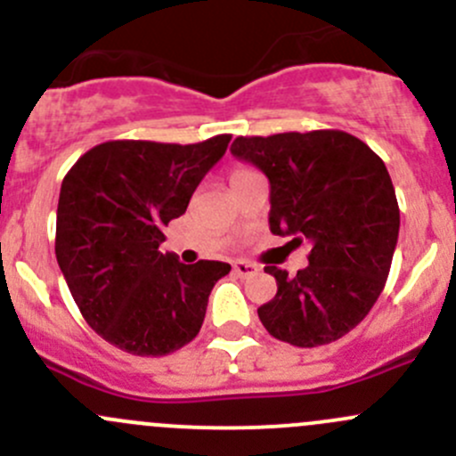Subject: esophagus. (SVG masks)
Returning <instances> with one entry per match:
<instances>
[{
  "instance_id": "esophagus-1",
  "label": "esophagus",
  "mask_w": 456,
  "mask_h": 456,
  "mask_svg": "<svg viewBox=\"0 0 456 456\" xmlns=\"http://www.w3.org/2000/svg\"><path fill=\"white\" fill-rule=\"evenodd\" d=\"M233 273L240 275V278H249V275H256L257 273V266L251 265V262L238 260L236 265H233Z\"/></svg>"
}]
</instances>
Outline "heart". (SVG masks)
Wrapping results in <instances>:
<instances>
[{
	"mask_svg": "<svg viewBox=\"0 0 456 456\" xmlns=\"http://www.w3.org/2000/svg\"><path fill=\"white\" fill-rule=\"evenodd\" d=\"M249 174H254V169L247 167V165H236V167L232 169V174H229V181H238V178H245L249 176Z\"/></svg>",
	"mask_w": 456,
	"mask_h": 456,
	"instance_id": "b5f03b06",
	"label": "heart"
}]
</instances>
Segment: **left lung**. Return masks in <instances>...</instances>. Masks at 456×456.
Instances as JSON below:
<instances>
[{
	"label": "left lung",
	"instance_id": "8db88e82",
	"mask_svg": "<svg viewBox=\"0 0 456 456\" xmlns=\"http://www.w3.org/2000/svg\"><path fill=\"white\" fill-rule=\"evenodd\" d=\"M232 154L271 185L269 227L309 242V266H265L278 293L257 309L280 342L315 348L355 329L384 291L399 236V205L384 160L342 130L238 136Z\"/></svg>",
	"mask_w": 456,
	"mask_h": 456
}]
</instances>
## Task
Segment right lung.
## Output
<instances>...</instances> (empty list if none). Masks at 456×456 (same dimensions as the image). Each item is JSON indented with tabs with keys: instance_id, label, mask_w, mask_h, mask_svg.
Here are the masks:
<instances>
[{
	"instance_id": "right-lung-1",
	"label": "right lung",
	"mask_w": 456,
	"mask_h": 456,
	"mask_svg": "<svg viewBox=\"0 0 456 456\" xmlns=\"http://www.w3.org/2000/svg\"><path fill=\"white\" fill-rule=\"evenodd\" d=\"M229 141H105L63 178L54 254L84 320L112 346L160 357L199 335L211 289L232 266L183 265L159 247Z\"/></svg>"
}]
</instances>
